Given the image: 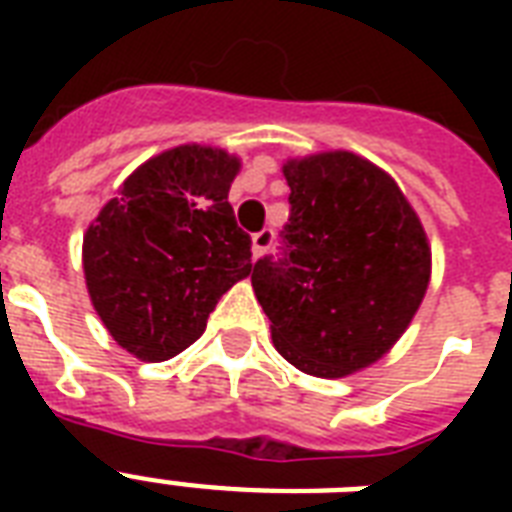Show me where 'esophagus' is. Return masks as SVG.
<instances>
[{
    "mask_svg": "<svg viewBox=\"0 0 512 512\" xmlns=\"http://www.w3.org/2000/svg\"><path fill=\"white\" fill-rule=\"evenodd\" d=\"M271 244H273L271 228H263V231H257L255 236H252V252H255V257H263Z\"/></svg>",
    "mask_w": 512,
    "mask_h": 512,
    "instance_id": "1",
    "label": "esophagus"
}]
</instances>
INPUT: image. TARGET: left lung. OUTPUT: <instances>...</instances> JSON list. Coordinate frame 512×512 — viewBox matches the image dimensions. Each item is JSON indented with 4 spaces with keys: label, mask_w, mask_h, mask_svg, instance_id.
Instances as JSON below:
<instances>
[{
    "label": "left lung",
    "mask_w": 512,
    "mask_h": 512,
    "mask_svg": "<svg viewBox=\"0 0 512 512\" xmlns=\"http://www.w3.org/2000/svg\"><path fill=\"white\" fill-rule=\"evenodd\" d=\"M289 223L252 287L273 345L313 377L374 364L404 335L430 281V247L396 180L350 151L289 159Z\"/></svg>",
    "instance_id": "1"
}]
</instances>
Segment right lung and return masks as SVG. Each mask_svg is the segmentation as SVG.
Masks as SVG:
<instances>
[{
    "label": "right lung",
    "mask_w": 512,
    "mask_h": 512,
    "mask_svg": "<svg viewBox=\"0 0 512 512\" xmlns=\"http://www.w3.org/2000/svg\"><path fill=\"white\" fill-rule=\"evenodd\" d=\"M239 167L223 148L164 151L84 233L92 305L140 361H167L199 340L217 300L252 273V239L228 204Z\"/></svg>",
    "instance_id": "add662e5"
}]
</instances>
